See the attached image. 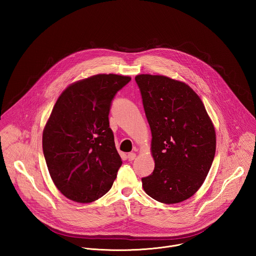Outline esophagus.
<instances>
[{
    "instance_id": "esophagus-1",
    "label": "esophagus",
    "mask_w": 256,
    "mask_h": 256,
    "mask_svg": "<svg viewBox=\"0 0 256 256\" xmlns=\"http://www.w3.org/2000/svg\"><path fill=\"white\" fill-rule=\"evenodd\" d=\"M134 158H136V154H134V153H128V161H132Z\"/></svg>"
}]
</instances>
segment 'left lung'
I'll list each match as a JSON object with an SVG mask.
<instances>
[{"label": "left lung", "instance_id": "8db88e82", "mask_svg": "<svg viewBox=\"0 0 256 256\" xmlns=\"http://www.w3.org/2000/svg\"><path fill=\"white\" fill-rule=\"evenodd\" d=\"M152 132L153 173L142 188L171 204L192 196L202 186L216 153V130L200 96L184 82L161 75L136 76Z\"/></svg>", "mask_w": 256, "mask_h": 256}]
</instances>
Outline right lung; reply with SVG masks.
I'll return each mask as SVG.
<instances>
[{
    "label": "right lung",
    "mask_w": 256,
    "mask_h": 256,
    "mask_svg": "<svg viewBox=\"0 0 256 256\" xmlns=\"http://www.w3.org/2000/svg\"><path fill=\"white\" fill-rule=\"evenodd\" d=\"M130 77L98 74L68 86L42 134V149L56 188L88 204L112 188L122 161L109 128L112 101Z\"/></svg>",
    "instance_id": "obj_1"
}]
</instances>
